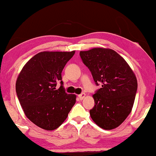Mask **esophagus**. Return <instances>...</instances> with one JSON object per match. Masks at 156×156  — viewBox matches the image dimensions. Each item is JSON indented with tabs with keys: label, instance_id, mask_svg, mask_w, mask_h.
Segmentation results:
<instances>
[{
	"label": "esophagus",
	"instance_id": "34e87169",
	"mask_svg": "<svg viewBox=\"0 0 156 156\" xmlns=\"http://www.w3.org/2000/svg\"><path fill=\"white\" fill-rule=\"evenodd\" d=\"M85 94L84 93H81V94H80V95H78V98L79 99H80V100H82L83 98H85Z\"/></svg>",
	"mask_w": 156,
	"mask_h": 156
}]
</instances>
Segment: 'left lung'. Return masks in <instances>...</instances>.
I'll use <instances>...</instances> for the list:
<instances>
[{
	"label": "left lung",
	"mask_w": 156,
	"mask_h": 156,
	"mask_svg": "<svg viewBox=\"0 0 156 156\" xmlns=\"http://www.w3.org/2000/svg\"><path fill=\"white\" fill-rule=\"evenodd\" d=\"M83 62L90 71L96 85L102 87L93 95L92 119L106 130L119 126L132 109L137 80L132 70L115 51L94 48L80 51Z\"/></svg>",
	"instance_id": "8db88e82"
}]
</instances>
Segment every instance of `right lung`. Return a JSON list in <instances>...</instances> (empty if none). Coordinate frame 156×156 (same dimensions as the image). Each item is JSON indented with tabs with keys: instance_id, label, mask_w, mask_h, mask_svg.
Instances as JSON below:
<instances>
[{
	"instance_id": "obj_1",
	"label": "right lung",
	"mask_w": 156,
	"mask_h": 156,
	"mask_svg": "<svg viewBox=\"0 0 156 156\" xmlns=\"http://www.w3.org/2000/svg\"><path fill=\"white\" fill-rule=\"evenodd\" d=\"M75 54L43 51L30 58L16 81V93L25 115L37 126L51 131L62 124L76 103V96L67 94L61 72ZM61 86L55 88L57 83Z\"/></svg>"
}]
</instances>
